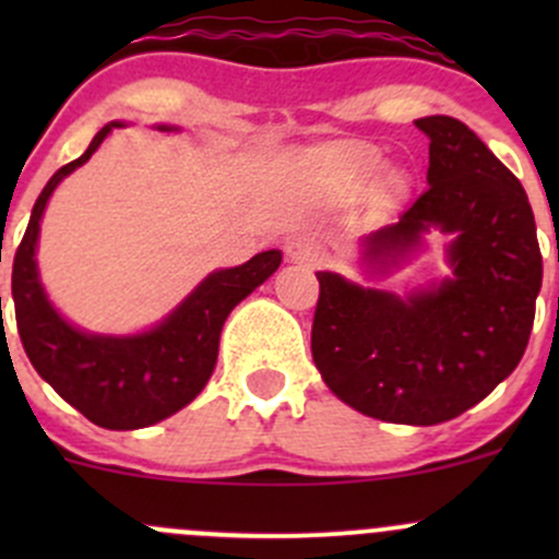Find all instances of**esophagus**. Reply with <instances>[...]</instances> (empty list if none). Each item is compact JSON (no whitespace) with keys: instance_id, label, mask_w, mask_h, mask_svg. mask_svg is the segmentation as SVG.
Listing matches in <instances>:
<instances>
[{"instance_id":"obj_1","label":"esophagus","mask_w":559,"mask_h":559,"mask_svg":"<svg viewBox=\"0 0 559 559\" xmlns=\"http://www.w3.org/2000/svg\"><path fill=\"white\" fill-rule=\"evenodd\" d=\"M286 257L292 262H302V264H319L324 259V248H321L316 240L311 238H295L286 243Z\"/></svg>"}]
</instances>
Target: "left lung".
Wrapping results in <instances>:
<instances>
[{
  "label": "left lung",
  "instance_id": "1",
  "mask_svg": "<svg viewBox=\"0 0 559 559\" xmlns=\"http://www.w3.org/2000/svg\"><path fill=\"white\" fill-rule=\"evenodd\" d=\"M427 189L397 224L365 238L389 267L438 227L454 235L452 278L397 297L337 273H316L311 352L324 384L359 414L394 425H441L514 373L540 292L533 207L516 175L452 116H427Z\"/></svg>",
  "mask_w": 559,
  "mask_h": 559
}]
</instances>
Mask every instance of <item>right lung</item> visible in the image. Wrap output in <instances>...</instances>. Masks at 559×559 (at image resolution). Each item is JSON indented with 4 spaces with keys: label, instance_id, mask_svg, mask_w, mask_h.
<instances>
[{
    "label": "right lung",
    "instance_id": "right-lung-1",
    "mask_svg": "<svg viewBox=\"0 0 559 559\" xmlns=\"http://www.w3.org/2000/svg\"><path fill=\"white\" fill-rule=\"evenodd\" d=\"M116 127L123 123L99 129L86 154L56 170L39 191L13 259V302L26 357L56 394L105 430H140L173 416L205 389L224 321L278 270L281 251L273 248L240 267L216 270L162 324L140 335H88L61 319L37 275L39 218L61 178L86 165Z\"/></svg>",
    "mask_w": 559,
    "mask_h": 559
}]
</instances>
